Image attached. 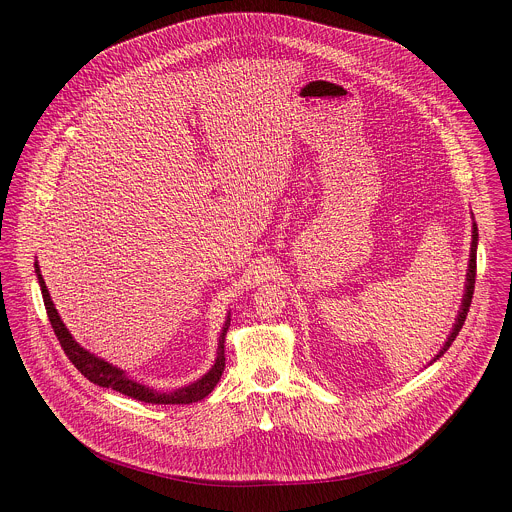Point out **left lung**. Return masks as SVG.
I'll list each match as a JSON object with an SVG mask.
<instances>
[{
	"label": "left lung",
	"mask_w": 512,
	"mask_h": 512,
	"mask_svg": "<svg viewBox=\"0 0 512 512\" xmlns=\"http://www.w3.org/2000/svg\"><path fill=\"white\" fill-rule=\"evenodd\" d=\"M476 245H478V227H476V223H474V231H472V251H470V265H468V283H466V294H464V302H462V308H460V314H458V320H456V324H454V330H452V334H450V338H448V342L444 344V348L440 350V354H437L433 360H437L440 358L450 346H452V342L456 340V336H458V332L462 330V326H464V322H466V316H468V312H470V304H472V296H474V283H476Z\"/></svg>",
	"instance_id": "left-lung-1"
}]
</instances>
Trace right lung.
Instances as JSON below:
<instances>
[{
    "label": "right lung",
    "mask_w": 512,
    "mask_h": 512,
    "mask_svg": "<svg viewBox=\"0 0 512 512\" xmlns=\"http://www.w3.org/2000/svg\"><path fill=\"white\" fill-rule=\"evenodd\" d=\"M34 267H36L38 283H40V289H42V298H44V306H46V314H48V320L52 324V330H54L62 350L66 352L68 360L75 364V367L91 383H95L99 387H107V389L119 391V393L131 397V399H137V401H143V403H158V405H186V403H194V401L204 399L216 387L218 379H221V375L225 371V338H227V330L231 326V318H227L225 328L221 332V338H218V352H216L214 367L202 379H198L196 383H192L188 387H182V389L172 391V393H158V391H154L150 387H143V385L127 379L123 371H119L117 367H113V364L97 358L95 354H91L89 350L81 348L75 340H72V336L68 334V330L62 324L58 312L54 310V304L50 300V294H48L46 283L42 279L38 263Z\"/></svg>",
    "instance_id": "right-lung-1"
}]
</instances>
